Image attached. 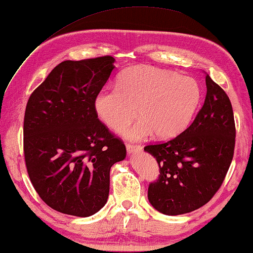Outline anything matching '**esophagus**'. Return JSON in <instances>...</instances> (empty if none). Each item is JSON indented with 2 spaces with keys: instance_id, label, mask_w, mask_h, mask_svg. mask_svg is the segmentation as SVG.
<instances>
[{
  "instance_id": "obj_1",
  "label": "esophagus",
  "mask_w": 253,
  "mask_h": 253,
  "mask_svg": "<svg viewBox=\"0 0 253 253\" xmlns=\"http://www.w3.org/2000/svg\"><path fill=\"white\" fill-rule=\"evenodd\" d=\"M126 148H127L128 153H129V154L135 153V152L142 151V146L135 145V144H130V143H127V144H126Z\"/></svg>"
}]
</instances>
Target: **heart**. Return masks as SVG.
<instances>
[{"mask_svg": "<svg viewBox=\"0 0 253 253\" xmlns=\"http://www.w3.org/2000/svg\"><path fill=\"white\" fill-rule=\"evenodd\" d=\"M117 85L100 91L94 108L99 118L116 131L130 125L138 110L142 119L123 133L131 141L153 133L160 138L179 135L190 125L202 98L195 79L148 65L128 67Z\"/></svg>", "mask_w": 253, "mask_h": 253, "instance_id": "heart-1", "label": "heart"}]
</instances>
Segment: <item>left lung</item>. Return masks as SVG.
<instances>
[{
  "mask_svg": "<svg viewBox=\"0 0 253 253\" xmlns=\"http://www.w3.org/2000/svg\"><path fill=\"white\" fill-rule=\"evenodd\" d=\"M207 93L191 125L177 137L144 150L156 159L159 179L148 186L147 197L166 215L190 213L217 192L231 166L235 123L230 99L206 74Z\"/></svg>",
  "mask_w": 253,
  "mask_h": 253,
  "instance_id": "left-lung-1",
  "label": "left lung"
}]
</instances>
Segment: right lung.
I'll return each mask as SVG.
<instances>
[{
	"label": "right lung",
	"mask_w": 253,
	"mask_h": 253,
	"mask_svg": "<svg viewBox=\"0 0 253 253\" xmlns=\"http://www.w3.org/2000/svg\"><path fill=\"white\" fill-rule=\"evenodd\" d=\"M115 58L64 61L28 100L23 152L35 190L59 213L87 217L109 196L110 169L126 158L122 139L100 122L94 100Z\"/></svg>",
	"instance_id": "right-lung-1"
}]
</instances>
